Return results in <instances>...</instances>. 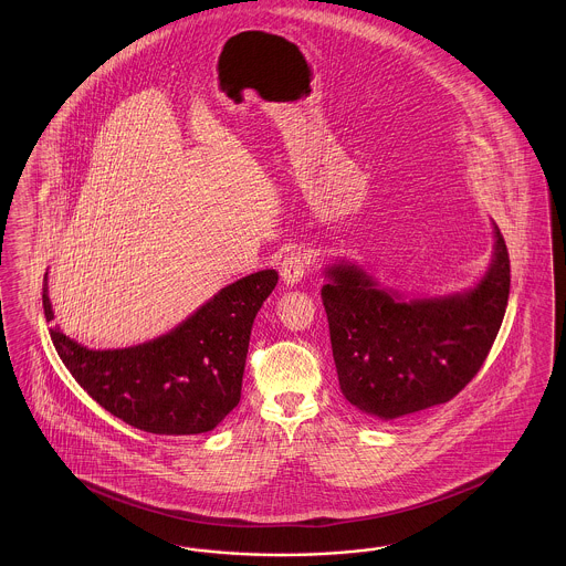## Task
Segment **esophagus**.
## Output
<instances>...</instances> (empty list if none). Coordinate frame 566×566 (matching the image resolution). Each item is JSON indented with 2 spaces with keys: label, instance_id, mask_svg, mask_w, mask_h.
I'll return each instance as SVG.
<instances>
[{
  "label": "esophagus",
  "instance_id": "esophagus-1",
  "mask_svg": "<svg viewBox=\"0 0 566 566\" xmlns=\"http://www.w3.org/2000/svg\"><path fill=\"white\" fill-rule=\"evenodd\" d=\"M307 265H310L307 254L301 252V250H293V252H289V254L282 259V263H280V275H282V280H284L286 284L293 286V284H296V282L303 277Z\"/></svg>",
  "mask_w": 566,
  "mask_h": 566
}]
</instances>
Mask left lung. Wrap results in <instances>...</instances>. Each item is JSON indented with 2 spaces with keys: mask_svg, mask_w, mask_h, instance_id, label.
I'll list each match as a JSON object with an SVG mask.
<instances>
[{
  "mask_svg": "<svg viewBox=\"0 0 566 566\" xmlns=\"http://www.w3.org/2000/svg\"><path fill=\"white\" fill-rule=\"evenodd\" d=\"M494 256L482 282L457 295L403 301L356 265L326 270L323 305L344 397L395 420L448 403L478 376L503 323L512 270L494 224Z\"/></svg>",
  "mask_w": 566,
  "mask_h": 566,
  "instance_id": "8db88e82",
  "label": "left lung"
}]
</instances>
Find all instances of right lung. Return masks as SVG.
Segmentation results:
<instances>
[{
	"instance_id": "right-lung-1",
	"label": "right lung",
	"mask_w": 566,
	"mask_h": 566,
	"mask_svg": "<svg viewBox=\"0 0 566 566\" xmlns=\"http://www.w3.org/2000/svg\"><path fill=\"white\" fill-rule=\"evenodd\" d=\"M275 284L273 270L245 275L167 335L125 350H88L59 328L51 339L86 395L112 416L139 431L199 434L240 403L252 323ZM42 305L51 323L46 284Z\"/></svg>"
}]
</instances>
